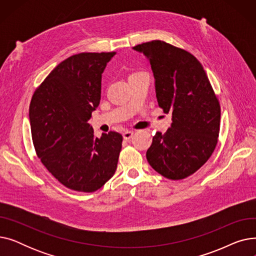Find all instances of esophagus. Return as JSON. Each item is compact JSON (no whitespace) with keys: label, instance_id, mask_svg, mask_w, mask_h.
<instances>
[{"label":"esophagus","instance_id":"esophagus-1","mask_svg":"<svg viewBox=\"0 0 256 256\" xmlns=\"http://www.w3.org/2000/svg\"><path fill=\"white\" fill-rule=\"evenodd\" d=\"M122 136H124V140H130V139L134 136V132H130V130H126V132H124Z\"/></svg>","mask_w":256,"mask_h":256}]
</instances>
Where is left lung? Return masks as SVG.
<instances>
[{"label":"left lung","instance_id":"obj_1","mask_svg":"<svg viewBox=\"0 0 256 256\" xmlns=\"http://www.w3.org/2000/svg\"><path fill=\"white\" fill-rule=\"evenodd\" d=\"M134 50L150 61L158 106L172 113V124L158 132L146 152L150 165L169 180L196 172L218 142L221 110L202 65L190 52L160 40L138 44Z\"/></svg>","mask_w":256,"mask_h":256}]
</instances>
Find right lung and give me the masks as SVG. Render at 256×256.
<instances>
[{
	"mask_svg": "<svg viewBox=\"0 0 256 256\" xmlns=\"http://www.w3.org/2000/svg\"><path fill=\"white\" fill-rule=\"evenodd\" d=\"M115 52H82L62 61L32 98L29 118L38 158L62 184L94 192L116 171L119 132L94 136L88 124L100 102L102 74Z\"/></svg>",
	"mask_w": 256,
	"mask_h": 256,
	"instance_id": "1",
	"label": "right lung"
}]
</instances>
